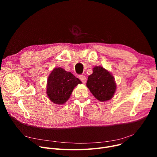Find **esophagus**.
<instances>
[{
    "mask_svg": "<svg viewBox=\"0 0 157 157\" xmlns=\"http://www.w3.org/2000/svg\"><path fill=\"white\" fill-rule=\"evenodd\" d=\"M79 79L82 81V83H84V84L86 82V78L83 75H80L79 76Z\"/></svg>",
    "mask_w": 157,
    "mask_h": 157,
    "instance_id": "obj_1",
    "label": "esophagus"
}]
</instances>
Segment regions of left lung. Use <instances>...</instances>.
Returning a JSON list of instances; mask_svg holds the SVG:
<instances>
[{"mask_svg":"<svg viewBox=\"0 0 157 157\" xmlns=\"http://www.w3.org/2000/svg\"><path fill=\"white\" fill-rule=\"evenodd\" d=\"M86 86L97 100H110L116 91L117 85L111 74L101 66H96L88 78Z\"/></svg>","mask_w":157,"mask_h":157,"instance_id":"1","label":"left lung"}]
</instances>
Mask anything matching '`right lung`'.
Here are the masks:
<instances>
[{"instance_id": "obj_1", "label": "right lung", "mask_w": 157, "mask_h": 157, "mask_svg": "<svg viewBox=\"0 0 157 157\" xmlns=\"http://www.w3.org/2000/svg\"><path fill=\"white\" fill-rule=\"evenodd\" d=\"M81 83L71 72L61 67L55 68L48 77L46 94L53 103L63 104L69 98L74 87Z\"/></svg>"}]
</instances>
